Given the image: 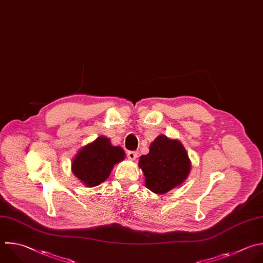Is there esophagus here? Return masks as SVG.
I'll list each match as a JSON object with an SVG mask.
<instances>
[{
    "label": "esophagus",
    "mask_w": 263,
    "mask_h": 263,
    "mask_svg": "<svg viewBox=\"0 0 263 263\" xmlns=\"http://www.w3.org/2000/svg\"><path fill=\"white\" fill-rule=\"evenodd\" d=\"M138 156V152L137 151H129L127 153V157L130 159V160H135Z\"/></svg>",
    "instance_id": "obj_1"
}]
</instances>
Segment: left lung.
I'll list each match as a JSON object with an SVG mask.
<instances>
[{"label":"left lung","mask_w":263,"mask_h":263,"mask_svg":"<svg viewBox=\"0 0 263 263\" xmlns=\"http://www.w3.org/2000/svg\"><path fill=\"white\" fill-rule=\"evenodd\" d=\"M138 164L144 173L145 187L157 194L167 193L181 185L191 169L182 143L164 135L154 140L149 153L141 156Z\"/></svg>","instance_id":"obj_1"}]
</instances>
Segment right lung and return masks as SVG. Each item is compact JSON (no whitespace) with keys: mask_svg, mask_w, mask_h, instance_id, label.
I'll list each match as a JSON object with an SVG mask.
<instances>
[{"mask_svg":"<svg viewBox=\"0 0 263 263\" xmlns=\"http://www.w3.org/2000/svg\"><path fill=\"white\" fill-rule=\"evenodd\" d=\"M125 159L121 146H114L104 136L82 147L72 162V171L87 187H95L103 183L114 168V165Z\"/></svg>","mask_w":263,"mask_h":263,"instance_id":"1","label":"right lung"}]
</instances>
